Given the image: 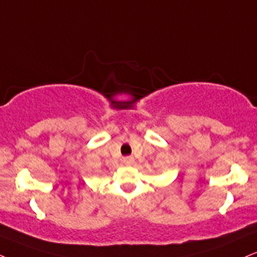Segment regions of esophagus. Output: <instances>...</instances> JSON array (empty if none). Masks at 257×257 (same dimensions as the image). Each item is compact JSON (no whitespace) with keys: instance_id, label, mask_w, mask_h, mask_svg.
<instances>
[{"instance_id":"obj_1","label":"esophagus","mask_w":257,"mask_h":257,"mask_svg":"<svg viewBox=\"0 0 257 257\" xmlns=\"http://www.w3.org/2000/svg\"><path fill=\"white\" fill-rule=\"evenodd\" d=\"M122 163L125 164V166H127V167H130V166H132V164L135 163V158L132 157V156H127V157H123L122 158Z\"/></svg>"}]
</instances>
